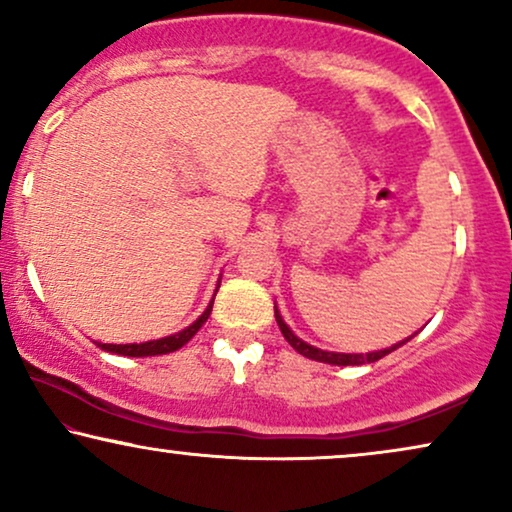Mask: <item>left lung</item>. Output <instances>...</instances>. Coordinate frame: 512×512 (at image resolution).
<instances>
[{
	"label": "left lung",
	"mask_w": 512,
	"mask_h": 512,
	"mask_svg": "<svg viewBox=\"0 0 512 512\" xmlns=\"http://www.w3.org/2000/svg\"><path fill=\"white\" fill-rule=\"evenodd\" d=\"M274 313H276V323H278V327H281V332H283V337L288 339V344L292 346V349H295L297 353H302L304 358H311V360H320V363H330V365H363V363H374V360H379V358H384V356H388V353L391 351H395L398 349V346H403L405 342H400V344H395V346H391V349H384V351H374V353H335V351H320V349H316V346H311V344H306V342H302V339H299L295 332L290 330L288 325H285V320L281 318V313H278V306L274 304Z\"/></svg>",
	"instance_id": "left-lung-1"
}]
</instances>
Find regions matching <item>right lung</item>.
<instances>
[{
	"instance_id": "obj_1",
	"label": "right lung",
	"mask_w": 512,
	"mask_h": 512,
	"mask_svg": "<svg viewBox=\"0 0 512 512\" xmlns=\"http://www.w3.org/2000/svg\"><path fill=\"white\" fill-rule=\"evenodd\" d=\"M215 302V297H213ZM210 311H213V304L208 306L206 311L201 313V318L192 323L189 327H185L182 332H175V335L170 337H163V339H156V342H145V344H98L102 351H109V353H117V356H131V358H145V356H161V353H173L177 349H182L189 339H192L196 332L201 330V325L206 323Z\"/></svg>"
}]
</instances>
